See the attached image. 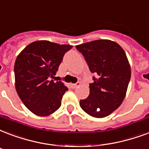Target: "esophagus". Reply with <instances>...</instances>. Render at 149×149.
Segmentation results:
<instances>
[{
	"label": "esophagus",
	"instance_id": "esophagus-1",
	"mask_svg": "<svg viewBox=\"0 0 149 149\" xmlns=\"http://www.w3.org/2000/svg\"><path fill=\"white\" fill-rule=\"evenodd\" d=\"M80 85H81V83L78 82V83H77V84H71V86H72V88H77V87H79Z\"/></svg>",
	"mask_w": 149,
	"mask_h": 149
}]
</instances>
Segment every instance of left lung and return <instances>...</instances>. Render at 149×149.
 I'll list each match as a JSON object with an SVG mask.
<instances>
[{
    "instance_id": "8db88e82",
    "label": "left lung",
    "mask_w": 149,
    "mask_h": 149,
    "mask_svg": "<svg viewBox=\"0 0 149 149\" xmlns=\"http://www.w3.org/2000/svg\"><path fill=\"white\" fill-rule=\"evenodd\" d=\"M76 47L91 72L97 75L90 84L89 96L80 100L79 105L93 117L108 116L122 104L130 82L131 70L124 50L110 40H93Z\"/></svg>"
}]
</instances>
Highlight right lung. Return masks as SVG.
Here are the masks:
<instances>
[{"label": "right lung", "instance_id": "1", "mask_svg": "<svg viewBox=\"0 0 149 149\" xmlns=\"http://www.w3.org/2000/svg\"><path fill=\"white\" fill-rule=\"evenodd\" d=\"M72 47L48 40H37L27 45L15 62L17 94L26 107L35 115L47 116L61 106L68 91L61 81H54L65 53Z\"/></svg>", "mask_w": 149, "mask_h": 149}]
</instances>
